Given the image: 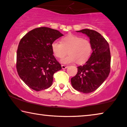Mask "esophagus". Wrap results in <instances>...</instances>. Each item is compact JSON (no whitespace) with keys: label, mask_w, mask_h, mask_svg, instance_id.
<instances>
[{"label":"esophagus","mask_w":127,"mask_h":127,"mask_svg":"<svg viewBox=\"0 0 127 127\" xmlns=\"http://www.w3.org/2000/svg\"><path fill=\"white\" fill-rule=\"evenodd\" d=\"M62 69H65V68H67V65H62Z\"/></svg>","instance_id":"obj_1"}]
</instances>
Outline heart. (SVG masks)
Listing matches in <instances>:
<instances>
[{
  "mask_svg": "<svg viewBox=\"0 0 127 127\" xmlns=\"http://www.w3.org/2000/svg\"><path fill=\"white\" fill-rule=\"evenodd\" d=\"M51 48L53 55L57 59L63 58L67 53L69 54L62 60V63L64 64L76 62L78 64H82L89 60L92 52L90 40L72 34L64 36L60 43L54 41Z\"/></svg>",
  "mask_w": 127,
  "mask_h": 127,
  "instance_id": "1",
  "label": "heart"
}]
</instances>
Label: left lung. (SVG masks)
Instances as JSON below:
<instances>
[{"mask_svg": "<svg viewBox=\"0 0 127 127\" xmlns=\"http://www.w3.org/2000/svg\"><path fill=\"white\" fill-rule=\"evenodd\" d=\"M77 32L89 36L93 52L85 64L77 67V73L71 78V82L72 87L77 91L88 94L96 90L109 76L110 72V51L109 43L97 31L84 29Z\"/></svg>", "mask_w": 127, "mask_h": 127, "instance_id": "1", "label": "left lung"}]
</instances>
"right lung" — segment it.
<instances>
[{
  "label": "right lung",
  "mask_w": 127,
  "mask_h": 127,
  "mask_svg": "<svg viewBox=\"0 0 127 127\" xmlns=\"http://www.w3.org/2000/svg\"><path fill=\"white\" fill-rule=\"evenodd\" d=\"M63 36L48 27L35 28L20 40L17 52L16 68L18 75L26 85L36 91L49 88L53 74L62 66L53 55L51 45Z\"/></svg>",
  "instance_id": "obj_1"
}]
</instances>
